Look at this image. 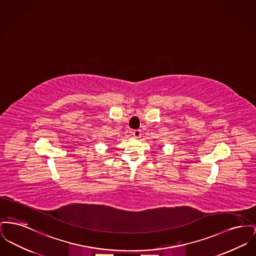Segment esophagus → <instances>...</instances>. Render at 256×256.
Here are the masks:
<instances>
[{
  "label": "esophagus",
  "mask_w": 256,
  "mask_h": 256,
  "mask_svg": "<svg viewBox=\"0 0 256 256\" xmlns=\"http://www.w3.org/2000/svg\"><path fill=\"white\" fill-rule=\"evenodd\" d=\"M132 134L136 138H139L141 136V132H140V130H136L132 132Z\"/></svg>",
  "instance_id": "esophagus-1"
}]
</instances>
